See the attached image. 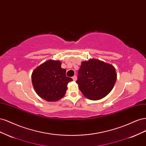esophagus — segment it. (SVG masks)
<instances>
[{
	"instance_id": "34e87169",
	"label": "esophagus",
	"mask_w": 146,
	"mask_h": 146,
	"mask_svg": "<svg viewBox=\"0 0 146 146\" xmlns=\"http://www.w3.org/2000/svg\"><path fill=\"white\" fill-rule=\"evenodd\" d=\"M72 79H73L74 81H76L77 80V76H74V77H72Z\"/></svg>"
}]
</instances>
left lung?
<instances>
[{"instance_id": "8db88e82", "label": "left lung", "mask_w": 146, "mask_h": 146, "mask_svg": "<svg viewBox=\"0 0 146 146\" xmlns=\"http://www.w3.org/2000/svg\"><path fill=\"white\" fill-rule=\"evenodd\" d=\"M76 83L82 94L88 99L98 100L107 96L117 79L112 64L97 59L82 62Z\"/></svg>"}]
</instances>
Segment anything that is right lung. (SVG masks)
Instances as JSON below:
<instances>
[{"instance_id": "1", "label": "right lung", "mask_w": 146, "mask_h": 146, "mask_svg": "<svg viewBox=\"0 0 146 146\" xmlns=\"http://www.w3.org/2000/svg\"><path fill=\"white\" fill-rule=\"evenodd\" d=\"M59 60H49L40 64L32 74V82L36 94L48 102L58 101L66 94L68 83L73 80L66 77L65 69Z\"/></svg>"}]
</instances>
